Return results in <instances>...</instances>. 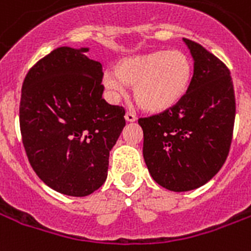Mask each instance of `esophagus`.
Listing matches in <instances>:
<instances>
[{"label":"esophagus","mask_w":251,"mask_h":251,"mask_svg":"<svg viewBox=\"0 0 251 251\" xmlns=\"http://www.w3.org/2000/svg\"><path fill=\"white\" fill-rule=\"evenodd\" d=\"M125 120L127 121V122H134V121L137 120V117H135V114L133 111H126Z\"/></svg>","instance_id":"esophagus-1"}]
</instances>
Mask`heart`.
I'll return each mask as SVG.
<instances>
[{"instance_id": "obj_1", "label": "heart", "mask_w": 251, "mask_h": 251, "mask_svg": "<svg viewBox=\"0 0 251 251\" xmlns=\"http://www.w3.org/2000/svg\"><path fill=\"white\" fill-rule=\"evenodd\" d=\"M190 58L179 50H154L118 61L114 72L103 75V85L120 92L133 86L135 103L146 113L170 110L185 97L192 81Z\"/></svg>"}]
</instances>
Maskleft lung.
Here are the masks:
<instances>
[{
    "mask_svg": "<svg viewBox=\"0 0 251 251\" xmlns=\"http://www.w3.org/2000/svg\"><path fill=\"white\" fill-rule=\"evenodd\" d=\"M194 59L185 97L170 110L140 118L144 158L155 182L172 192L205 185L229 154L235 96L227 66L194 41L183 38Z\"/></svg>",
    "mask_w": 251,
    "mask_h": 251,
    "instance_id": "obj_1",
    "label": "left lung"
}]
</instances>
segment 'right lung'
Masks as SVG:
<instances>
[{
  "mask_svg": "<svg viewBox=\"0 0 251 251\" xmlns=\"http://www.w3.org/2000/svg\"><path fill=\"white\" fill-rule=\"evenodd\" d=\"M83 49L57 48L22 83L20 129L41 181L66 196L85 197L107 177L109 153L125 126V109L103 98L102 65Z\"/></svg>",
  "mask_w": 251,
  "mask_h": 251,
  "instance_id": "obj_1",
  "label": "right lung"
}]
</instances>
